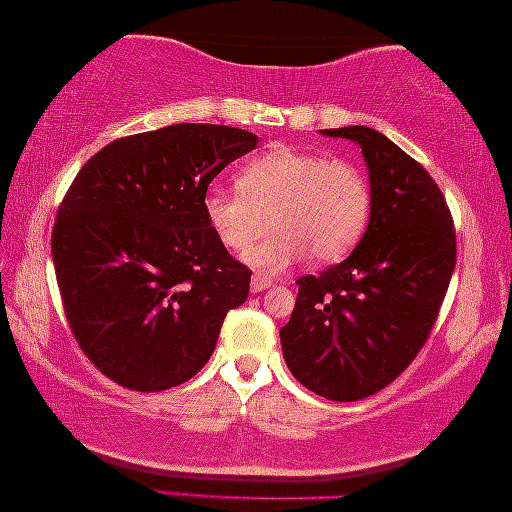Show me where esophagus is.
<instances>
[{
    "instance_id": "obj_1",
    "label": "esophagus",
    "mask_w": 512,
    "mask_h": 512,
    "mask_svg": "<svg viewBox=\"0 0 512 512\" xmlns=\"http://www.w3.org/2000/svg\"><path fill=\"white\" fill-rule=\"evenodd\" d=\"M270 286H272V282L265 275H254V277H251V291H254V293L270 289Z\"/></svg>"
}]
</instances>
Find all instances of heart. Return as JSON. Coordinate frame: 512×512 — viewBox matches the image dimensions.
<instances>
[{
	"instance_id": "b5f03b06",
	"label": "heart",
	"mask_w": 512,
	"mask_h": 512,
	"mask_svg": "<svg viewBox=\"0 0 512 512\" xmlns=\"http://www.w3.org/2000/svg\"><path fill=\"white\" fill-rule=\"evenodd\" d=\"M202 209L228 251L250 247L270 222L276 233L249 249L244 263L275 275L305 256L314 263L345 258L368 226L370 188L349 160L277 149L242 167L237 193L209 191Z\"/></svg>"
}]
</instances>
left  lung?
I'll use <instances>...</instances> for the list:
<instances>
[{
	"mask_svg": "<svg viewBox=\"0 0 512 512\" xmlns=\"http://www.w3.org/2000/svg\"><path fill=\"white\" fill-rule=\"evenodd\" d=\"M328 137L361 146L370 221L345 261L298 279L279 331L293 377L328 401H361L394 382L424 347L457 263L450 207L431 174L373 128Z\"/></svg>",
	"mask_w": 512,
	"mask_h": 512,
	"instance_id": "1",
	"label": "left lung"
}]
</instances>
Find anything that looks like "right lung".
I'll use <instances>...</instances> for the list:
<instances>
[{"mask_svg": "<svg viewBox=\"0 0 512 512\" xmlns=\"http://www.w3.org/2000/svg\"><path fill=\"white\" fill-rule=\"evenodd\" d=\"M256 142L228 125H167L116 139L76 174L53 226L55 277L76 342L109 380H191L247 300L251 270L216 240L202 200Z\"/></svg>", "mask_w": 512, "mask_h": 512, "instance_id": "obj_1", "label": "right lung"}]
</instances>
